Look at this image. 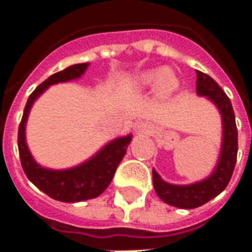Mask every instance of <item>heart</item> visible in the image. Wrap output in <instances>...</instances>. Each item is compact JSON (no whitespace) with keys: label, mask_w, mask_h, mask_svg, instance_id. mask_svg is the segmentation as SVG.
Listing matches in <instances>:
<instances>
[{"label":"heart","mask_w":252,"mask_h":252,"mask_svg":"<svg viewBox=\"0 0 252 252\" xmlns=\"http://www.w3.org/2000/svg\"><path fill=\"white\" fill-rule=\"evenodd\" d=\"M139 88H158L164 94L171 93L177 86V79L171 71L164 70H153L140 74L136 78Z\"/></svg>","instance_id":"b5f03b06"}]
</instances>
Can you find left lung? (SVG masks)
<instances>
[{"label":"left lung","instance_id":"obj_1","mask_svg":"<svg viewBox=\"0 0 252 252\" xmlns=\"http://www.w3.org/2000/svg\"><path fill=\"white\" fill-rule=\"evenodd\" d=\"M195 74H197V88H195L197 94L211 99L221 115L222 143L216 169L212 171V174L208 178L191 185L167 184L153 169L154 189L159 198L169 205L184 208V209L198 208L220 194L229 184L238 157V129H236L235 113L231 101L213 78L198 70L195 71Z\"/></svg>","mask_w":252,"mask_h":252}]
</instances>
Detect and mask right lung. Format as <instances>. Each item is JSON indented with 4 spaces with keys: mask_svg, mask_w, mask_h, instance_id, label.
I'll return each mask as SVG.
<instances>
[{
    "mask_svg": "<svg viewBox=\"0 0 252 252\" xmlns=\"http://www.w3.org/2000/svg\"><path fill=\"white\" fill-rule=\"evenodd\" d=\"M89 63H78L52 74L31 94L24 108L19 126V154L25 175L33 185L51 198L62 202H79L98 197L113 180L117 166L124 158L132 135L117 137L99 150L94 157L79 166L66 170H51L41 167L32 158L25 142V124L35 99L47 88L59 82L77 79L86 71Z\"/></svg>",
    "mask_w": 252,
    "mask_h": 252,
    "instance_id": "add662e5",
    "label": "right lung"
}]
</instances>
